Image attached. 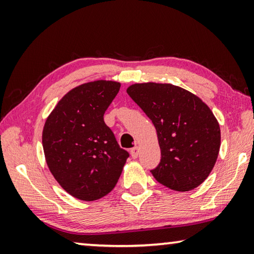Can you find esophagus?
<instances>
[{"label": "esophagus", "mask_w": 254, "mask_h": 254, "mask_svg": "<svg viewBox=\"0 0 254 254\" xmlns=\"http://www.w3.org/2000/svg\"><path fill=\"white\" fill-rule=\"evenodd\" d=\"M131 156H132V158L133 159H136L137 158V156H139V147H133L132 149H131Z\"/></svg>", "instance_id": "1"}]
</instances>
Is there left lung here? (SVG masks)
<instances>
[{"instance_id": "1", "label": "left lung", "mask_w": 254, "mask_h": 254, "mask_svg": "<svg viewBox=\"0 0 254 254\" xmlns=\"http://www.w3.org/2000/svg\"><path fill=\"white\" fill-rule=\"evenodd\" d=\"M127 93L157 130L161 160L151 170L153 177L177 191L198 187L220 152V124L213 112L195 94L171 84H133Z\"/></svg>"}]
</instances>
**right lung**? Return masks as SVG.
<instances>
[{
	"mask_svg": "<svg viewBox=\"0 0 254 254\" xmlns=\"http://www.w3.org/2000/svg\"><path fill=\"white\" fill-rule=\"evenodd\" d=\"M121 84H81L58 102L47 119L42 145L55 179L75 198L100 199L115 187L128 152L120 148L104 113Z\"/></svg>",
	"mask_w": 254,
	"mask_h": 254,
	"instance_id": "obj_1",
	"label": "right lung"
}]
</instances>
